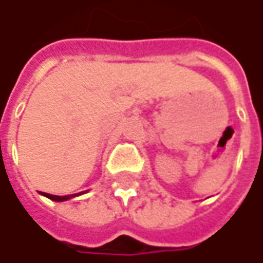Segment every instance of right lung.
Masks as SVG:
<instances>
[{"instance_id": "1", "label": "right lung", "mask_w": 263, "mask_h": 263, "mask_svg": "<svg viewBox=\"0 0 263 263\" xmlns=\"http://www.w3.org/2000/svg\"><path fill=\"white\" fill-rule=\"evenodd\" d=\"M44 196H46L48 199H51V200H57V202H63V200H67V199H70V197L76 196V195H66V196H55V195H49V193H42ZM79 195V193H77Z\"/></svg>"}]
</instances>
